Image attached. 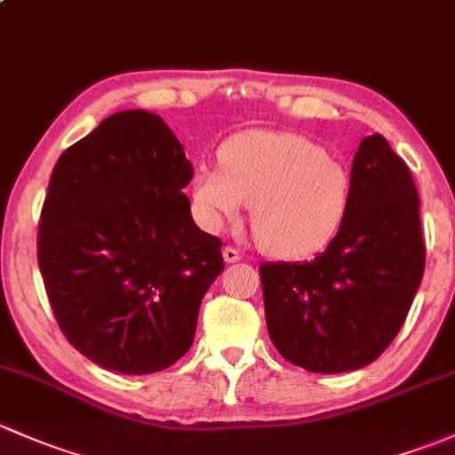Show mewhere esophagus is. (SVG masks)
Masks as SVG:
<instances>
[{
	"label": "esophagus",
	"mask_w": 455,
	"mask_h": 455,
	"mask_svg": "<svg viewBox=\"0 0 455 455\" xmlns=\"http://www.w3.org/2000/svg\"><path fill=\"white\" fill-rule=\"evenodd\" d=\"M222 257H224V261H227V264H235V261L242 259V252L237 251V248L227 246V248H224V251H222Z\"/></svg>",
	"instance_id": "obj_1"
}]
</instances>
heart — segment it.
I'll return each mask as SVG.
<instances>
[{"mask_svg": "<svg viewBox=\"0 0 455 455\" xmlns=\"http://www.w3.org/2000/svg\"><path fill=\"white\" fill-rule=\"evenodd\" d=\"M218 159L220 167L200 164L191 176L196 218L209 231L240 222L246 203L257 240L275 257H309L340 231L351 176L315 141L248 131L224 143Z\"/></svg>", "mask_w": 455, "mask_h": 455, "instance_id": "heart-1", "label": "heart"}]
</instances>
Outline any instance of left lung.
Wrapping results in <instances>:
<instances>
[{
  "instance_id": "1",
  "label": "left lung",
  "mask_w": 455,
  "mask_h": 455,
  "mask_svg": "<svg viewBox=\"0 0 455 455\" xmlns=\"http://www.w3.org/2000/svg\"><path fill=\"white\" fill-rule=\"evenodd\" d=\"M423 270L417 185L375 132L357 148L347 218L324 252L259 266L270 340L309 372L364 368L399 333Z\"/></svg>"
}]
</instances>
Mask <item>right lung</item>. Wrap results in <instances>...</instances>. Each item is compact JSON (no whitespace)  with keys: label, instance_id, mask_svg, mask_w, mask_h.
<instances>
[{"label":"right lung","instance_id":"obj_1","mask_svg":"<svg viewBox=\"0 0 455 455\" xmlns=\"http://www.w3.org/2000/svg\"><path fill=\"white\" fill-rule=\"evenodd\" d=\"M194 167L164 119L122 111L60 155L38 222V267L74 348L122 375L189 351L200 300L224 270L183 194Z\"/></svg>","mask_w":455,"mask_h":455}]
</instances>
